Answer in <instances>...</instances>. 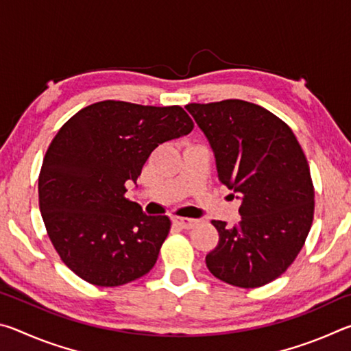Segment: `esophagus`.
Returning <instances> with one entry per match:
<instances>
[{
	"mask_svg": "<svg viewBox=\"0 0 351 351\" xmlns=\"http://www.w3.org/2000/svg\"><path fill=\"white\" fill-rule=\"evenodd\" d=\"M173 221H175V224L180 226L181 229H192V228H195V226L198 224V219H195V218H184V217H176Z\"/></svg>",
	"mask_w": 351,
	"mask_h": 351,
	"instance_id": "1",
	"label": "esophagus"
}]
</instances>
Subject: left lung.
<instances>
[{
    "instance_id": "1",
    "label": "left lung",
    "mask_w": 351,
    "mask_h": 351,
    "mask_svg": "<svg viewBox=\"0 0 351 351\" xmlns=\"http://www.w3.org/2000/svg\"><path fill=\"white\" fill-rule=\"evenodd\" d=\"M215 156L218 180L241 201L239 224L213 219L219 240L206 265L219 280L257 288L295 260L311 229L314 189L304 150L287 123L239 99L189 104Z\"/></svg>"
}]
</instances>
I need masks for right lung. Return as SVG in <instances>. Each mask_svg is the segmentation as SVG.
<instances>
[{"label": "right lung", "instance_id": "add662e5", "mask_svg": "<svg viewBox=\"0 0 351 351\" xmlns=\"http://www.w3.org/2000/svg\"><path fill=\"white\" fill-rule=\"evenodd\" d=\"M193 122L181 106L119 100L93 104L58 130L38 178L40 212L63 263L97 287L136 280L154 266L170 230L127 199L159 144L186 136Z\"/></svg>", "mask_w": 351, "mask_h": 351}]
</instances>
